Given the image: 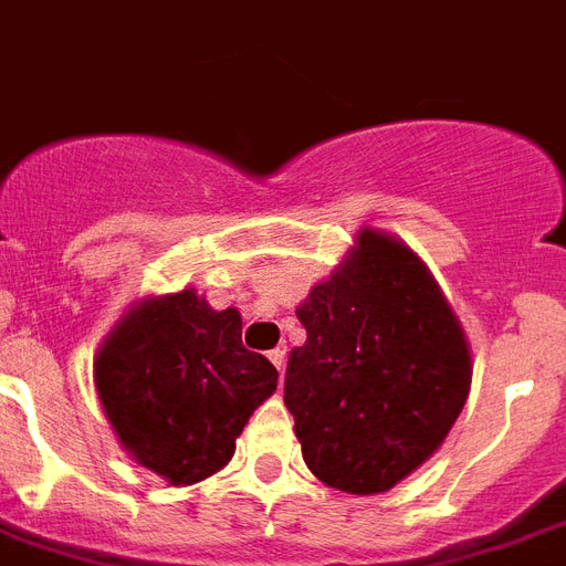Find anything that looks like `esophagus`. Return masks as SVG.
<instances>
[{
	"label": "esophagus",
	"instance_id": "34e87169",
	"mask_svg": "<svg viewBox=\"0 0 566 566\" xmlns=\"http://www.w3.org/2000/svg\"><path fill=\"white\" fill-rule=\"evenodd\" d=\"M268 356H270V363H273L275 368H279V371H284V359H287V348H273Z\"/></svg>",
	"mask_w": 566,
	"mask_h": 566
}]
</instances>
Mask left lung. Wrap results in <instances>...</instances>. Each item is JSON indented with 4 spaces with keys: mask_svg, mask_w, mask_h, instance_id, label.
I'll return each instance as SVG.
<instances>
[{
    "mask_svg": "<svg viewBox=\"0 0 566 566\" xmlns=\"http://www.w3.org/2000/svg\"><path fill=\"white\" fill-rule=\"evenodd\" d=\"M284 406L322 483L377 495L415 472L467 406L472 356L458 316L406 244L363 230L359 247L296 311Z\"/></svg>",
    "mask_w": 566,
    "mask_h": 566,
    "instance_id": "1",
    "label": "left lung"
}]
</instances>
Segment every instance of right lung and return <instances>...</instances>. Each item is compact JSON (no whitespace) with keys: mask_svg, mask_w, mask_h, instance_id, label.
Returning a JSON list of instances; mask_svg holds the SVG:
<instances>
[{"mask_svg":"<svg viewBox=\"0 0 566 566\" xmlns=\"http://www.w3.org/2000/svg\"><path fill=\"white\" fill-rule=\"evenodd\" d=\"M99 402L140 467L169 483L210 478L275 391L270 359L241 345L235 307L212 311L195 291L146 298L114 327L94 363Z\"/></svg>","mask_w":566,"mask_h":566,"instance_id":"obj_1","label":"right lung"}]
</instances>
